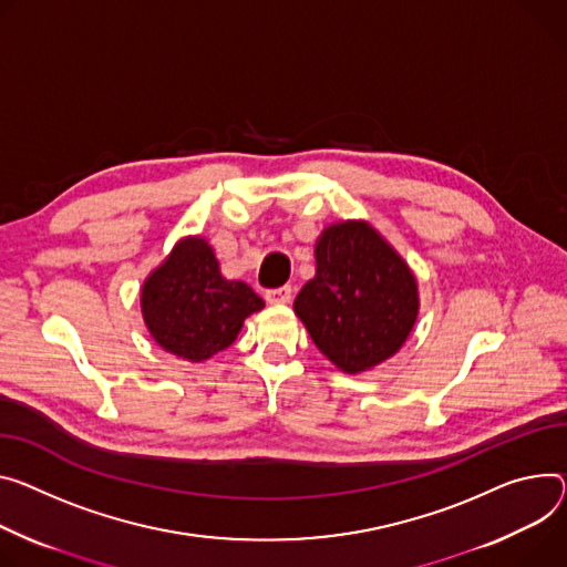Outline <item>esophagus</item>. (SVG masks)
<instances>
[{
    "label": "esophagus",
    "instance_id": "1",
    "mask_svg": "<svg viewBox=\"0 0 567 567\" xmlns=\"http://www.w3.org/2000/svg\"><path fill=\"white\" fill-rule=\"evenodd\" d=\"M291 287L289 285H285V287H278V289H269L267 293H265V298L271 302V305H287L289 300H291Z\"/></svg>",
    "mask_w": 567,
    "mask_h": 567
}]
</instances>
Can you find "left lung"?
Segmentation results:
<instances>
[{"mask_svg":"<svg viewBox=\"0 0 567 567\" xmlns=\"http://www.w3.org/2000/svg\"><path fill=\"white\" fill-rule=\"evenodd\" d=\"M317 274L293 300V312L330 362L357 375L380 367L419 319L414 271L362 219L323 228L315 246Z\"/></svg>","mask_w":567,"mask_h":567,"instance_id":"8db88e82","label":"left lung"}]
</instances>
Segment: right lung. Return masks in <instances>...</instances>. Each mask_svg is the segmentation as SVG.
I'll return each instance as SVG.
<instances>
[{
	"mask_svg": "<svg viewBox=\"0 0 567 567\" xmlns=\"http://www.w3.org/2000/svg\"><path fill=\"white\" fill-rule=\"evenodd\" d=\"M140 307L153 341L198 364L226 350L265 300L246 282L224 278L208 239L187 235L146 276Z\"/></svg>",
	"mask_w": 567,
	"mask_h": 567,
	"instance_id": "1",
	"label": "right lung"
}]
</instances>
